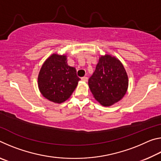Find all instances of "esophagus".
Wrapping results in <instances>:
<instances>
[{
    "instance_id": "esophagus-1",
    "label": "esophagus",
    "mask_w": 161,
    "mask_h": 161,
    "mask_svg": "<svg viewBox=\"0 0 161 161\" xmlns=\"http://www.w3.org/2000/svg\"><path fill=\"white\" fill-rule=\"evenodd\" d=\"M81 80L84 81H88V77H84L81 78Z\"/></svg>"
}]
</instances>
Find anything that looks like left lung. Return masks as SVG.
Returning <instances> with one entry per match:
<instances>
[{
	"label": "left lung",
	"mask_w": 161,
	"mask_h": 161,
	"mask_svg": "<svg viewBox=\"0 0 161 161\" xmlns=\"http://www.w3.org/2000/svg\"><path fill=\"white\" fill-rule=\"evenodd\" d=\"M88 84L95 99L103 107H110L126 94L129 79L119 59L105 54L99 58Z\"/></svg>",
	"instance_id": "left-lung-1"
}]
</instances>
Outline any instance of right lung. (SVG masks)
Returning a JSON list of instances; mask_svg holds the SVG:
<instances>
[{
  "mask_svg": "<svg viewBox=\"0 0 161 161\" xmlns=\"http://www.w3.org/2000/svg\"><path fill=\"white\" fill-rule=\"evenodd\" d=\"M67 56L53 54L43 63L38 75V87L46 99L60 103L69 99L80 79L75 67L67 64Z\"/></svg>",
  "mask_w": 161,
  "mask_h": 161,
  "instance_id": "right-lung-1",
  "label": "right lung"
}]
</instances>
